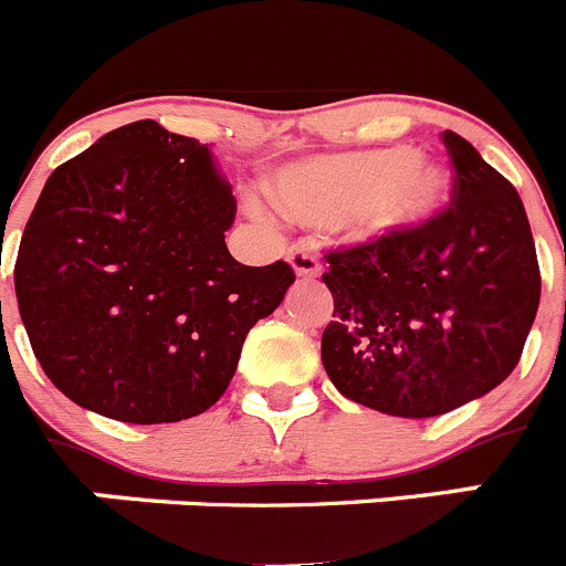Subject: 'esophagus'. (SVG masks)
<instances>
[{"label":"esophagus","instance_id":"esophagus-1","mask_svg":"<svg viewBox=\"0 0 566 566\" xmlns=\"http://www.w3.org/2000/svg\"><path fill=\"white\" fill-rule=\"evenodd\" d=\"M289 263H292L297 277H317L319 274V260L317 254H314V247H308V243H297V247H292V252H289Z\"/></svg>","mask_w":566,"mask_h":566}]
</instances>
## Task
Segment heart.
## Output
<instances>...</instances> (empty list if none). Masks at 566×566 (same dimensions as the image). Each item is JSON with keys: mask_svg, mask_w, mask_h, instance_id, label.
Segmentation results:
<instances>
[{"mask_svg": "<svg viewBox=\"0 0 566 566\" xmlns=\"http://www.w3.org/2000/svg\"><path fill=\"white\" fill-rule=\"evenodd\" d=\"M274 201L294 218H345L368 240L399 238L437 218L451 195V175L408 147L317 155L274 178Z\"/></svg>", "mask_w": 566, "mask_h": 566, "instance_id": "1", "label": "heart"}]
</instances>
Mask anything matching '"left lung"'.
<instances>
[{"instance_id": "1", "label": "left lung", "mask_w": 566, "mask_h": 566, "mask_svg": "<svg viewBox=\"0 0 566 566\" xmlns=\"http://www.w3.org/2000/svg\"><path fill=\"white\" fill-rule=\"evenodd\" d=\"M451 207L399 238L334 249L323 365L343 397L424 419L513 374L542 297L527 212L502 172L457 133Z\"/></svg>"}]
</instances>
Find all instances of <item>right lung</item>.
I'll return each instance as SVG.
<instances>
[{"mask_svg":"<svg viewBox=\"0 0 566 566\" xmlns=\"http://www.w3.org/2000/svg\"><path fill=\"white\" fill-rule=\"evenodd\" d=\"M234 195L207 144L158 122L102 135L53 169L19 243V314L59 391L102 417L181 422L229 388L289 263L229 254Z\"/></svg>","mask_w":566,"mask_h":566,"instance_id":"add662e5","label":"right lung"}]
</instances>
